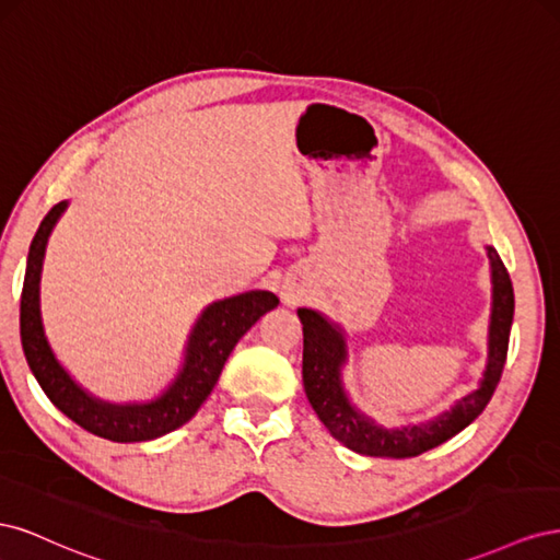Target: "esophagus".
I'll return each instance as SVG.
<instances>
[{
	"label": "esophagus",
	"instance_id": "34e87169",
	"mask_svg": "<svg viewBox=\"0 0 560 560\" xmlns=\"http://www.w3.org/2000/svg\"><path fill=\"white\" fill-rule=\"evenodd\" d=\"M282 296H284V301H290V303H292V301L296 299V292L292 290V287H287V290L282 292Z\"/></svg>",
	"mask_w": 560,
	"mask_h": 560
}]
</instances>
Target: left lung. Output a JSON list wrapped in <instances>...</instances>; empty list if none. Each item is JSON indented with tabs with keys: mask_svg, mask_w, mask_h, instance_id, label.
<instances>
[{
	"mask_svg": "<svg viewBox=\"0 0 560 560\" xmlns=\"http://www.w3.org/2000/svg\"><path fill=\"white\" fill-rule=\"evenodd\" d=\"M490 259V282H493V303H490L488 325V360L483 378L474 393L457 399L448 411L420 425L387 430L354 409L343 387L341 371L348 362V343L343 329L334 325L313 308H299L303 325V387L317 418L325 422L329 434L354 453L371 457H416L451 436L463 432L474 418L486 409L500 383L510 348V331L514 319V287L510 273L495 247L486 245Z\"/></svg>",
	"mask_w": 560,
	"mask_h": 560,
	"instance_id": "obj_1",
	"label": "left lung"
}]
</instances>
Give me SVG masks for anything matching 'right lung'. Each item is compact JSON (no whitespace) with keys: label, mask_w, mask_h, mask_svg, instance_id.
Segmentation results:
<instances>
[{"label":"right lung","mask_w":560,"mask_h":560,"mask_svg":"<svg viewBox=\"0 0 560 560\" xmlns=\"http://www.w3.org/2000/svg\"><path fill=\"white\" fill-rule=\"evenodd\" d=\"M67 210V200L48 210L39 224L35 238H32L23 296H21V341L25 360L35 374L37 383L58 409L74 420L77 425L89 430L95 436L109 439V442L130 444L149 442V439L163 436L189 422L200 404L208 399L219 374L229 360L231 350L241 341L245 331L264 313L278 306V296L266 290H252L235 294L222 301H214L200 313L184 348V364L175 381L163 393L149 401L112 404L93 397L83 389L67 369L58 362L54 348H50L39 306V284L44 254L56 229L60 214Z\"/></svg>","instance_id":"1"}]
</instances>
